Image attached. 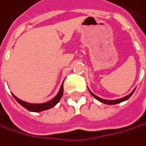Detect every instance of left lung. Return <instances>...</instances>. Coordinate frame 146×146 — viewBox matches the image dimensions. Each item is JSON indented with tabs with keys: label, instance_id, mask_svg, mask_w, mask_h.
I'll list each match as a JSON object with an SVG mask.
<instances>
[{
	"label": "left lung",
	"instance_id": "left-lung-1",
	"mask_svg": "<svg viewBox=\"0 0 146 146\" xmlns=\"http://www.w3.org/2000/svg\"><path fill=\"white\" fill-rule=\"evenodd\" d=\"M135 90H133V91L131 92L130 94H128L127 96H126V97H124V98H119V99H117V100H106V99H103V98H99L98 96H96V95H94L92 92H90V94H91L94 97V98H96V99H98L99 102H101V103H103V104H109V105H113V104H119V103H121V102H123V101H126V100H127L128 98H130L132 94H133V93H134Z\"/></svg>",
	"mask_w": 146,
	"mask_h": 146
}]
</instances>
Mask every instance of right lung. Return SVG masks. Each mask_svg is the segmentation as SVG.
<instances>
[{
  "instance_id": "add662e5",
  "label": "right lung",
  "mask_w": 146,
  "mask_h": 146,
  "mask_svg": "<svg viewBox=\"0 0 146 146\" xmlns=\"http://www.w3.org/2000/svg\"><path fill=\"white\" fill-rule=\"evenodd\" d=\"M62 94H63V83H62V86L60 88V90L58 92V94H56V96L48 103L40 104H29V103H26V102H24V101L19 99L14 94H13V96L19 104L21 106H23L27 110H29L30 112H41V111H44V110H47V109H49V108L54 107L62 98Z\"/></svg>"
}]
</instances>
